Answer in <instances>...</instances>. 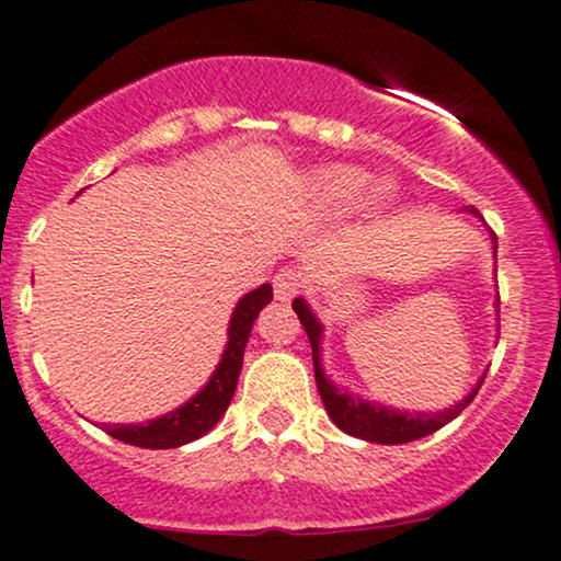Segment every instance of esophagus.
<instances>
[{"label":"esophagus","mask_w":561,"mask_h":561,"mask_svg":"<svg viewBox=\"0 0 561 561\" xmlns=\"http://www.w3.org/2000/svg\"><path fill=\"white\" fill-rule=\"evenodd\" d=\"M300 287H302V276L298 272H293V268H285V272H279L274 276L276 300L289 302L295 298V295L300 293Z\"/></svg>","instance_id":"34e87169"}]
</instances>
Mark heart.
<instances>
[{"label":"heart","mask_w":561,"mask_h":561,"mask_svg":"<svg viewBox=\"0 0 561 561\" xmlns=\"http://www.w3.org/2000/svg\"><path fill=\"white\" fill-rule=\"evenodd\" d=\"M313 205L324 216L343 218L366 205L369 210H385L396 199V190L388 182L371 186V176L356 165H327L311 179Z\"/></svg>","instance_id":"1"}]
</instances>
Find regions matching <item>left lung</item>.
I'll use <instances>...</instances> for the list:
<instances>
[{
	"mask_svg": "<svg viewBox=\"0 0 561 561\" xmlns=\"http://www.w3.org/2000/svg\"><path fill=\"white\" fill-rule=\"evenodd\" d=\"M467 214H472L474 218L482 216L478 214V208H465ZM491 242H493V259L499 253V240L491 231ZM295 313H298L300 324L306 327L308 340H311V351H313V371H317V388L321 401H324L327 414L330 420L337 424L340 430L353 437H362V440L369 443H382V446H401V443H411V440H420V437L433 435L435 430L446 427L450 420L461 414L469 403L474 401L478 396L482 379V375L478 379L472 390L467 392L461 401H456L454 405L443 411H401V409H392V405L377 403V401H366L362 396H353L351 390L337 388L330 377L324 375V364H321V340H324V324L317 319V313L311 311L306 298H295L293 300ZM495 311H499V300H495Z\"/></svg>",
	"mask_w": 561,
	"mask_h": 561,
	"instance_id": "8db88e82",
	"label": "left lung"
}]
</instances>
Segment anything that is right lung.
<instances>
[{
  "mask_svg": "<svg viewBox=\"0 0 561 561\" xmlns=\"http://www.w3.org/2000/svg\"><path fill=\"white\" fill-rule=\"evenodd\" d=\"M274 298L272 285H261L253 293H248L234 306L227 330V347L221 353L216 371L210 375L203 390H197L190 401L169 411V414L158 416V420L139 422V424H102L107 435L115 440H124L128 446L139 448H179L186 443L203 437L208 430L216 427L224 411L237 390V379H240L244 345H248L250 332H253V321L259 319L263 306H268Z\"/></svg>",
  "mask_w": 561,
  "mask_h": 561,
  "instance_id": "obj_1",
  "label": "right lung"
}]
</instances>
